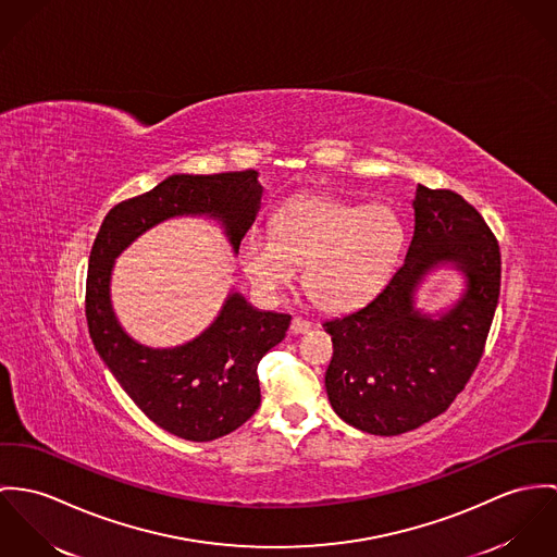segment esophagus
Here are the masks:
<instances>
[{
	"instance_id": "esophagus-1",
	"label": "esophagus",
	"mask_w": 557,
	"mask_h": 557,
	"mask_svg": "<svg viewBox=\"0 0 557 557\" xmlns=\"http://www.w3.org/2000/svg\"><path fill=\"white\" fill-rule=\"evenodd\" d=\"M309 329H311V322L304 320V318H293V322H290V333L299 335V333H308Z\"/></svg>"
}]
</instances>
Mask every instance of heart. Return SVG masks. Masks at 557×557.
Returning a JSON list of instances; mask_svg holds the SVG:
<instances>
[{
    "mask_svg": "<svg viewBox=\"0 0 557 557\" xmlns=\"http://www.w3.org/2000/svg\"><path fill=\"white\" fill-rule=\"evenodd\" d=\"M406 244L399 215L386 205H350L326 196L288 200L271 220V237L244 239L239 258L258 295L273 301L297 267L318 308L366 304L391 275Z\"/></svg>",
    "mask_w": 557,
    "mask_h": 557,
    "instance_id": "b5f03b06",
    "label": "heart"
}]
</instances>
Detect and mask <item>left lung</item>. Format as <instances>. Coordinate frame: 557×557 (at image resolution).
Instances as JSON below:
<instances>
[{"label":"left lung","instance_id":"1","mask_svg":"<svg viewBox=\"0 0 557 557\" xmlns=\"http://www.w3.org/2000/svg\"><path fill=\"white\" fill-rule=\"evenodd\" d=\"M414 237L404 264L368 306L326 320L333 359L324 375L339 419L399 435L442 414L476 370L499 297V246L483 215L450 189L417 187ZM453 263L467 290L432 317L413 308L422 277Z\"/></svg>","mask_w":557,"mask_h":557}]
</instances>
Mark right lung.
<instances>
[{
	"label": "right lung",
	"mask_w": 557,
	"mask_h": 557,
	"mask_svg": "<svg viewBox=\"0 0 557 557\" xmlns=\"http://www.w3.org/2000/svg\"><path fill=\"white\" fill-rule=\"evenodd\" d=\"M260 198L256 171L171 175L153 189L115 205L89 253L85 315L100 359L156 425L184 440L222 437L258 410V363L286 337L290 315L251 308L246 297L233 293L218 318L191 342L149 348L125 333L113 311V264L143 233L180 215L218 220L237 253Z\"/></svg>",
	"instance_id": "add662e5"
}]
</instances>
